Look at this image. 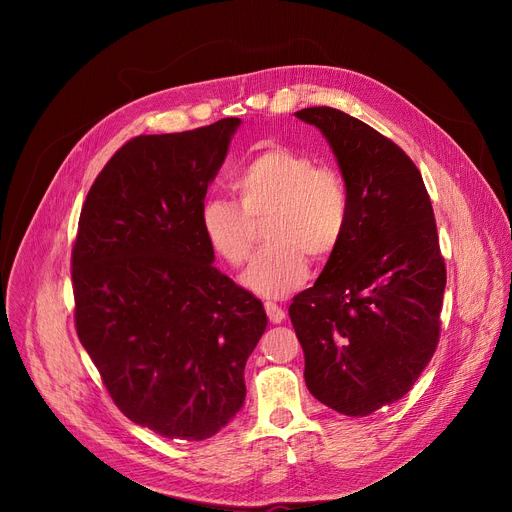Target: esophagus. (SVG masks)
I'll use <instances>...</instances> for the list:
<instances>
[{
  "label": "esophagus",
  "mask_w": 512,
  "mask_h": 512,
  "mask_svg": "<svg viewBox=\"0 0 512 512\" xmlns=\"http://www.w3.org/2000/svg\"><path fill=\"white\" fill-rule=\"evenodd\" d=\"M265 313H267V317H270L272 324H282V321L286 319V311L272 301L265 303Z\"/></svg>",
  "instance_id": "esophagus-1"
}]
</instances>
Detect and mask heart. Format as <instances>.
<instances>
[{
  "mask_svg": "<svg viewBox=\"0 0 512 512\" xmlns=\"http://www.w3.org/2000/svg\"><path fill=\"white\" fill-rule=\"evenodd\" d=\"M240 206L207 197L199 209L201 232L211 251L232 267L251 257L255 224L267 220L263 249L242 276L253 294L284 299L309 276V259L330 257L348 226V195L342 178L286 145L257 151L234 178Z\"/></svg>",
  "mask_w": 512,
  "mask_h": 512,
  "instance_id": "b5f03b06",
  "label": "heart"
}]
</instances>
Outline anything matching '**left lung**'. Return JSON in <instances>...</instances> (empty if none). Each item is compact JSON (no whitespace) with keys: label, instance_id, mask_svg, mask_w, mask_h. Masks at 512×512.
<instances>
[{"label":"left lung","instance_id":"left-lung-1","mask_svg":"<svg viewBox=\"0 0 512 512\" xmlns=\"http://www.w3.org/2000/svg\"><path fill=\"white\" fill-rule=\"evenodd\" d=\"M328 141L348 195V226L288 315L305 384L326 407L365 417L405 396L440 336L446 267L434 209L411 157L334 107L294 114Z\"/></svg>","mask_w":512,"mask_h":512}]
</instances>
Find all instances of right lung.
<instances>
[{
  "label": "right lung",
  "instance_id": "obj_1",
  "mask_svg": "<svg viewBox=\"0 0 512 512\" xmlns=\"http://www.w3.org/2000/svg\"><path fill=\"white\" fill-rule=\"evenodd\" d=\"M240 118L128 141L80 211L74 319L116 407L170 440L218 434L245 402L267 315L213 265L199 209Z\"/></svg>",
  "mask_w": 512,
  "mask_h": 512
}]
</instances>
